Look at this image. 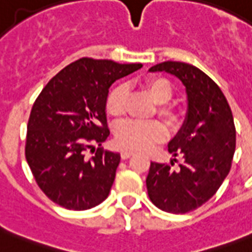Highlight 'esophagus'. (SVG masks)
<instances>
[{"label": "esophagus", "instance_id": "34e87169", "mask_svg": "<svg viewBox=\"0 0 252 252\" xmlns=\"http://www.w3.org/2000/svg\"><path fill=\"white\" fill-rule=\"evenodd\" d=\"M133 154H134L133 150H128V149L122 150V158H123V159H128V158L132 157Z\"/></svg>", "mask_w": 252, "mask_h": 252}]
</instances>
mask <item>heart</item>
<instances>
[{"mask_svg":"<svg viewBox=\"0 0 252 252\" xmlns=\"http://www.w3.org/2000/svg\"><path fill=\"white\" fill-rule=\"evenodd\" d=\"M145 87L158 104H163L171 98V86L163 78H150L146 81ZM126 95V89L124 85H118L111 90L106 102V110L111 116L119 118L124 114ZM158 114L165 119L167 124L174 126L176 119L171 110L161 106L158 107ZM165 136V126L158 120H126L115 129V140L119 145L133 150H146L153 144L161 141Z\"/></svg>","mask_w":252,"mask_h":252,"instance_id":"1","label":"heart"}]
</instances>
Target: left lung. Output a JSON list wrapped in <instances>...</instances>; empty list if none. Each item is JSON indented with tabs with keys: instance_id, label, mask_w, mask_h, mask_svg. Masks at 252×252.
I'll use <instances>...</instances> for the list:
<instances>
[{
	"instance_id": "left-lung-1",
	"label": "left lung",
	"mask_w": 252,
	"mask_h": 252,
	"mask_svg": "<svg viewBox=\"0 0 252 252\" xmlns=\"http://www.w3.org/2000/svg\"><path fill=\"white\" fill-rule=\"evenodd\" d=\"M149 72H166L186 87L187 114L168 142L174 157L183 156L179 170L152 162L146 187L152 203L168 213H187L215 195L231 167L235 152L234 119L225 95L199 68L165 61Z\"/></svg>"
}]
</instances>
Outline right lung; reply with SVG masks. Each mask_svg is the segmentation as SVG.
Returning a JSON list of instances; mask_svg holds the SVG:
<instances>
[{"instance_id":"obj_1","label":"right lung","mask_w":252,"mask_h":252,"mask_svg":"<svg viewBox=\"0 0 252 252\" xmlns=\"http://www.w3.org/2000/svg\"><path fill=\"white\" fill-rule=\"evenodd\" d=\"M142 64L80 59L65 66L41 90L30 114L26 159L40 189L72 211L96 207L107 199L120 154L98 148L110 136L106 102L115 81Z\"/></svg>"}]
</instances>
